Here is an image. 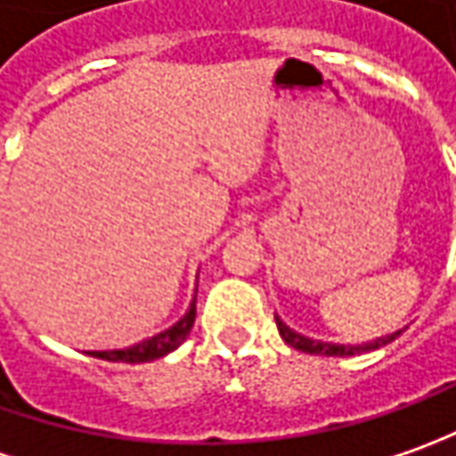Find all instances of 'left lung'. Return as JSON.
<instances>
[{"label": "left lung", "instance_id": "1", "mask_svg": "<svg viewBox=\"0 0 456 456\" xmlns=\"http://www.w3.org/2000/svg\"><path fill=\"white\" fill-rule=\"evenodd\" d=\"M277 321V330H280V336L282 340L290 346V348H297V351H303V354H315V355H355V354H369V351H376V348H381L386 343H391V340H396V338L403 333V330H396V333H391V336L384 338H376V340H370V343H363V346H340V343H322V340H313V338L300 336V333H295L290 325H285V322L280 321L275 315Z\"/></svg>", "mask_w": 456, "mask_h": 456}]
</instances>
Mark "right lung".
Segmentation results:
<instances>
[{
	"label": "right lung",
	"instance_id": "obj_1",
	"mask_svg": "<svg viewBox=\"0 0 456 456\" xmlns=\"http://www.w3.org/2000/svg\"><path fill=\"white\" fill-rule=\"evenodd\" d=\"M194 321H197V300L189 305L186 315L176 321L171 328H166L156 336L146 338L141 343H135L131 348H123V351H93L95 358H102V361H116V363H146V361H156L161 355L176 351L181 343L186 340L189 330L194 328Z\"/></svg>",
	"mask_w": 456,
	"mask_h": 456
}]
</instances>
